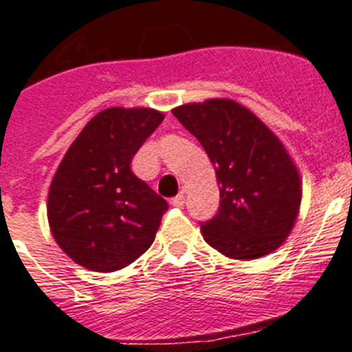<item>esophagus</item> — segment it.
Here are the masks:
<instances>
[{
  "label": "esophagus",
  "mask_w": 352,
  "mask_h": 352,
  "mask_svg": "<svg viewBox=\"0 0 352 352\" xmlns=\"http://www.w3.org/2000/svg\"><path fill=\"white\" fill-rule=\"evenodd\" d=\"M170 205L176 208H182L183 205H185V196H183V194H178V196L170 199Z\"/></svg>",
  "instance_id": "34e87169"
}]
</instances>
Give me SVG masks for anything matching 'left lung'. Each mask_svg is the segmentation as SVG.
I'll list each match as a JSON object with an SVG mask.
<instances>
[{
    "label": "left lung",
    "instance_id": "8db88e82",
    "mask_svg": "<svg viewBox=\"0 0 352 352\" xmlns=\"http://www.w3.org/2000/svg\"><path fill=\"white\" fill-rule=\"evenodd\" d=\"M196 136L219 185V210L203 223V237L230 259L272 254L292 234L302 201L297 165L254 111L232 98H208L174 107Z\"/></svg>",
    "mask_w": 352,
    "mask_h": 352
}]
</instances>
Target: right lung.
Here are the masks:
<instances>
[{"instance_id":"add662e5","label":"right lung","mask_w":352,"mask_h":352,"mask_svg":"<svg viewBox=\"0 0 352 352\" xmlns=\"http://www.w3.org/2000/svg\"><path fill=\"white\" fill-rule=\"evenodd\" d=\"M164 118L153 107H107L60 160L46 214L55 243L78 266L117 272L153 245L169 205L136 178L131 162Z\"/></svg>"}]
</instances>
